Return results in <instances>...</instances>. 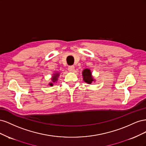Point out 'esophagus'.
<instances>
[{
    "mask_svg": "<svg viewBox=\"0 0 146 146\" xmlns=\"http://www.w3.org/2000/svg\"><path fill=\"white\" fill-rule=\"evenodd\" d=\"M75 67L74 66H69L68 67V70L69 72H73L74 70Z\"/></svg>",
    "mask_w": 146,
    "mask_h": 146,
    "instance_id": "esophagus-1",
    "label": "esophagus"
}]
</instances>
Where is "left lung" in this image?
I'll return each instance as SVG.
<instances>
[{"label": "left lung", "mask_w": 146, "mask_h": 146, "mask_svg": "<svg viewBox=\"0 0 146 146\" xmlns=\"http://www.w3.org/2000/svg\"><path fill=\"white\" fill-rule=\"evenodd\" d=\"M83 78L84 82L88 84H91L92 82L94 81L93 77L92 76L91 70L89 69H85L83 70L82 72Z\"/></svg>", "instance_id": "8db88e82"}]
</instances>
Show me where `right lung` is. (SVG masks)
I'll return each instance as SVG.
<instances>
[{
    "label": "right lung",
    "instance_id": "obj_1",
    "mask_svg": "<svg viewBox=\"0 0 146 146\" xmlns=\"http://www.w3.org/2000/svg\"><path fill=\"white\" fill-rule=\"evenodd\" d=\"M59 75L60 74L58 73H55V74H54V75H53V76L52 77V82L49 83V85L50 86H52L53 85H54V83H55L57 80V79H58V77L59 76Z\"/></svg>",
    "mask_w": 146,
    "mask_h": 146
}]
</instances>
